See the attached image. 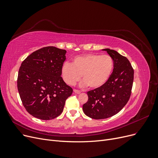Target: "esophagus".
<instances>
[{"label":"esophagus","instance_id":"1","mask_svg":"<svg viewBox=\"0 0 158 158\" xmlns=\"http://www.w3.org/2000/svg\"><path fill=\"white\" fill-rule=\"evenodd\" d=\"M74 92L75 94H80L81 93L80 91L77 90V89H74Z\"/></svg>","mask_w":158,"mask_h":158}]
</instances>
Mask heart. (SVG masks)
I'll return each instance as SVG.
<instances>
[{
  "label": "heart",
  "instance_id": "obj_1",
  "mask_svg": "<svg viewBox=\"0 0 158 158\" xmlns=\"http://www.w3.org/2000/svg\"><path fill=\"white\" fill-rule=\"evenodd\" d=\"M114 69V60L109 55L94 53L76 56L73 64L64 63L61 67L63 79L69 85H73L82 75L80 86L98 89L106 84L111 77Z\"/></svg>",
  "mask_w": 158,
  "mask_h": 158
}]
</instances>
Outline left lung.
<instances>
[{
    "label": "left lung",
    "instance_id": "1",
    "mask_svg": "<svg viewBox=\"0 0 158 158\" xmlns=\"http://www.w3.org/2000/svg\"><path fill=\"white\" fill-rule=\"evenodd\" d=\"M114 60L111 77L103 86L87 92L88 100L83 105L85 115L103 119L118 113L127 103L131 94L134 70L125 56L110 49H104Z\"/></svg>",
    "mask_w": 158,
    "mask_h": 158
}]
</instances>
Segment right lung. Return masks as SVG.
Instances as JSON below:
<instances>
[{
	"label": "right lung",
	"instance_id": "1",
	"mask_svg": "<svg viewBox=\"0 0 158 158\" xmlns=\"http://www.w3.org/2000/svg\"><path fill=\"white\" fill-rule=\"evenodd\" d=\"M64 49L49 46L34 51L22 62L17 85L26 111L41 120L53 119L63 111L73 90L61 77Z\"/></svg>",
	"mask_w": 158,
	"mask_h": 158
}]
</instances>
